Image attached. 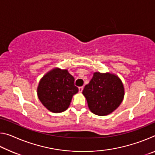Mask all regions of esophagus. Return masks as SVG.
Segmentation results:
<instances>
[{
  "label": "esophagus",
  "instance_id": "1",
  "mask_svg": "<svg viewBox=\"0 0 155 155\" xmlns=\"http://www.w3.org/2000/svg\"><path fill=\"white\" fill-rule=\"evenodd\" d=\"M83 90V87H78V91H79V92H82Z\"/></svg>",
  "mask_w": 155,
  "mask_h": 155
}]
</instances>
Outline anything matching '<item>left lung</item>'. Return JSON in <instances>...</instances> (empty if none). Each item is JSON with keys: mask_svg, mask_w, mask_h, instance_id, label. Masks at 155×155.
Returning a JSON list of instances; mask_svg holds the SVG:
<instances>
[{"mask_svg": "<svg viewBox=\"0 0 155 155\" xmlns=\"http://www.w3.org/2000/svg\"><path fill=\"white\" fill-rule=\"evenodd\" d=\"M88 107L93 114L103 116L115 111L122 103L124 88L117 76L111 73L94 72L83 90Z\"/></svg>", "mask_w": 155, "mask_h": 155, "instance_id": "1", "label": "left lung"}]
</instances>
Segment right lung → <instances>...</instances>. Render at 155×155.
Listing matches in <instances>:
<instances>
[{"instance_id": "right-lung-1", "label": "right lung", "mask_w": 155, "mask_h": 155, "mask_svg": "<svg viewBox=\"0 0 155 155\" xmlns=\"http://www.w3.org/2000/svg\"><path fill=\"white\" fill-rule=\"evenodd\" d=\"M78 91L74 78L68 70L55 68L41 78L38 87V96L50 111L61 113L69 107L73 95Z\"/></svg>"}]
</instances>
